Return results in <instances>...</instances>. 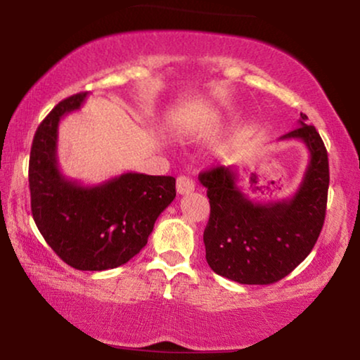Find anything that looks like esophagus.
<instances>
[{"instance_id": "esophagus-1", "label": "esophagus", "mask_w": 360, "mask_h": 360, "mask_svg": "<svg viewBox=\"0 0 360 360\" xmlns=\"http://www.w3.org/2000/svg\"><path fill=\"white\" fill-rule=\"evenodd\" d=\"M195 190V184L193 180L188 179V176L181 175L176 179V193L179 195H188Z\"/></svg>"}]
</instances>
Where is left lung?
<instances>
[{
  "label": "left lung",
  "mask_w": 360,
  "mask_h": 360,
  "mask_svg": "<svg viewBox=\"0 0 360 360\" xmlns=\"http://www.w3.org/2000/svg\"><path fill=\"white\" fill-rule=\"evenodd\" d=\"M298 127L280 139L302 141L309 152L303 180L292 198L250 200L238 186L234 167L201 172L198 180L210 198L203 233L206 262L221 277L244 285H269L297 269L316 244L324 224L329 164L324 142L300 115ZM250 184H257L255 175Z\"/></svg>",
  "instance_id": "left-lung-1"
}]
</instances>
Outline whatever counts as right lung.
<instances>
[{
    "label": "right lung",
    "mask_w": 360,
    "mask_h": 360,
    "mask_svg": "<svg viewBox=\"0 0 360 360\" xmlns=\"http://www.w3.org/2000/svg\"><path fill=\"white\" fill-rule=\"evenodd\" d=\"M86 93L58 103L37 127L29 157L31 210L37 229L77 270L126 264L147 244L159 214L174 201V176L127 172L100 185H82L58 169V122L80 110Z\"/></svg>",
    "instance_id": "obj_1"
}]
</instances>
